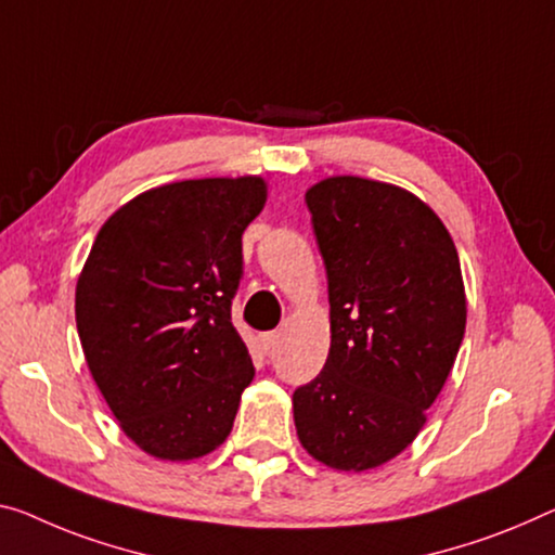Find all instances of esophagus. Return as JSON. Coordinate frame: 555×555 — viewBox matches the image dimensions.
Wrapping results in <instances>:
<instances>
[{
	"label": "esophagus",
	"mask_w": 555,
	"mask_h": 555,
	"mask_svg": "<svg viewBox=\"0 0 555 555\" xmlns=\"http://www.w3.org/2000/svg\"><path fill=\"white\" fill-rule=\"evenodd\" d=\"M280 339H283V332H280V330H272V332H266V335H262V343H266L268 349H275L280 345Z\"/></svg>",
	"instance_id": "obj_1"
}]
</instances>
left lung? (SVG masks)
Masks as SVG:
<instances>
[{
    "mask_svg": "<svg viewBox=\"0 0 555 555\" xmlns=\"http://www.w3.org/2000/svg\"><path fill=\"white\" fill-rule=\"evenodd\" d=\"M327 270L330 354L293 395L297 439L337 472H366L412 444L462 347L456 245L399 185L332 176L305 193Z\"/></svg>",
    "mask_w": 555,
    "mask_h": 555,
    "instance_id": "1",
    "label": "left lung"
}]
</instances>
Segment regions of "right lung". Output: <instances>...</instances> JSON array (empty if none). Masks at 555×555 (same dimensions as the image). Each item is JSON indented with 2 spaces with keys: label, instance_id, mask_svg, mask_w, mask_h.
Masks as SVG:
<instances>
[{
  "label": "right lung",
  "instance_id": "right-lung-1",
  "mask_svg": "<svg viewBox=\"0 0 555 555\" xmlns=\"http://www.w3.org/2000/svg\"><path fill=\"white\" fill-rule=\"evenodd\" d=\"M260 176L158 185L118 208L76 283L89 372L126 437L164 462L206 456L255 377L230 320Z\"/></svg>",
  "mask_w": 555,
  "mask_h": 555
}]
</instances>
